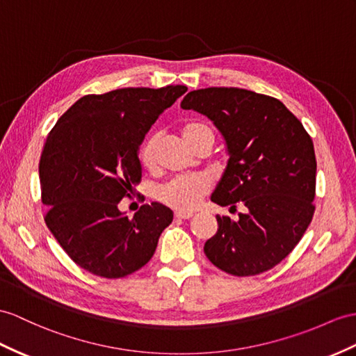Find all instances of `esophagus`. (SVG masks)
Segmentation results:
<instances>
[{
	"label": "esophagus",
	"mask_w": 356,
	"mask_h": 356,
	"mask_svg": "<svg viewBox=\"0 0 356 356\" xmlns=\"http://www.w3.org/2000/svg\"><path fill=\"white\" fill-rule=\"evenodd\" d=\"M192 216H193V213H188V211H175L177 219H190Z\"/></svg>",
	"instance_id": "obj_1"
}]
</instances>
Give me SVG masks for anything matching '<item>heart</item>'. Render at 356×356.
<instances>
[{
    "label": "heart",
    "mask_w": 356,
    "mask_h": 356,
    "mask_svg": "<svg viewBox=\"0 0 356 356\" xmlns=\"http://www.w3.org/2000/svg\"><path fill=\"white\" fill-rule=\"evenodd\" d=\"M205 136H211V129L205 124L197 122V120H190L183 127V137L184 140L192 146L199 138ZM157 136H151L146 140L140 149V160L145 168H154L155 164V152H157ZM207 192V183L199 177H186V178H177L172 179L170 183L163 186L159 192L160 201L168 204L177 210L188 211L193 210L197 205L199 199Z\"/></svg>",
    "instance_id": "1"
}]
</instances>
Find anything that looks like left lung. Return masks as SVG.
<instances>
[{
	"label": "left lung",
	"instance_id": "8db88e82",
	"mask_svg": "<svg viewBox=\"0 0 356 356\" xmlns=\"http://www.w3.org/2000/svg\"><path fill=\"white\" fill-rule=\"evenodd\" d=\"M184 110L207 116L227 145L228 163L211 195L220 207H245L238 219L216 216L204 252L220 270H270L296 246L314 214L316 154L300 120L267 95L238 88L188 92Z\"/></svg>",
	"mask_w": 356,
	"mask_h": 356
}]
</instances>
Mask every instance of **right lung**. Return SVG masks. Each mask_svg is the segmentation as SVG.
Wrapping results in <instances>:
<instances>
[{
  "mask_svg": "<svg viewBox=\"0 0 356 356\" xmlns=\"http://www.w3.org/2000/svg\"><path fill=\"white\" fill-rule=\"evenodd\" d=\"M186 92L166 86L86 95L48 134L39 161L45 222L84 270L124 278L152 258L172 210L151 202L128 218L119 202L142 179L138 148L146 133Z\"/></svg>",
  "mask_w": 356,
  "mask_h": 356,
  "instance_id": "1",
  "label": "right lung"
}]
</instances>
